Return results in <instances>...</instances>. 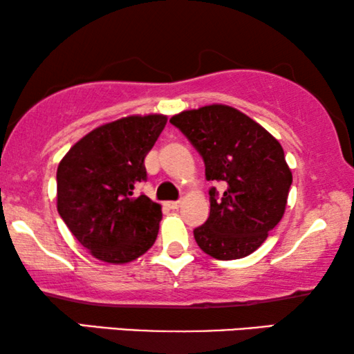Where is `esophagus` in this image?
Returning a JSON list of instances; mask_svg holds the SVG:
<instances>
[{
  "label": "esophagus",
  "mask_w": 354,
  "mask_h": 354,
  "mask_svg": "<svg viewBox=\"0 0 354 354\" xmlns=\"http://www.w3.org/2000/svg\"><path fill=\"white\" fill-rule=\"evenodd\" d=\"M166 206L169 209H178V207H180V201H167Z\"/></svg>",
  "instance_id": "1"
}]
</instances>
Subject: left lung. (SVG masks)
<instances>
[{"label": "left lung", "instance_id": "1", "mask_svg": "<svg viewBox=\"0 0 354 354\" xmlns=\"http://www.w3.org/2000/svg\"><path fill=\"white\" fill-rule=\"evenodd\" d=\"M171 122L203 156L207 180L224 182V195L209 190L211 211L193 230L206 254L221 261L245 258L279 224L292 185L282 145L263 125L227 104L182 111Z\"/></svg>", "mask_w": 354, "mask_h": 354}]
</instances>
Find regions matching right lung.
Returning <instances> with one entry per match:
<instances>
[{
    "instance_id": "1",
    "label": "right lung",
    "mask_w": 354,
    "mask_h": 354,
    "mask_svg": "<svg viewBox=\"0 0 354 354\" xmlns=\"http://www.w3.org/2000/svg\"><path fill=\"white\" fill-rule=\"evenodd\" d=\"M164 114H132L82 137L57 166V212L93 258L127 264L156 241L161 205L135 196L145 158L166 127Z\"/></svg>"
}]
</instances>
